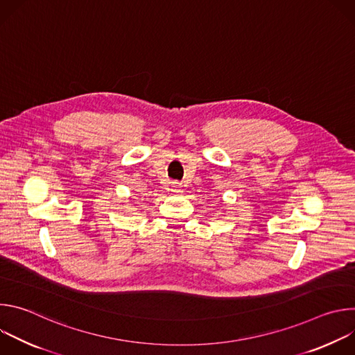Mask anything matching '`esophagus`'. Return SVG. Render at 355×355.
I'll list each match as a JSON object with an SVG mask.
<instances>
[{"label":"esophagus","instance_id":"34e87169","mask_svg":"<svg viewBox=\"0 0 355 355\" xmlns=\"http://www.w3.org/2000/svg\"><path fill=\"white\" fill-rule=\"evenodd\" d=\"M171 192H174V193H180V192H182L181 184H180V182H173V184H171Z\"/></svg>","mask_w":355,"mask_h":355}]
</instances>
